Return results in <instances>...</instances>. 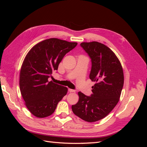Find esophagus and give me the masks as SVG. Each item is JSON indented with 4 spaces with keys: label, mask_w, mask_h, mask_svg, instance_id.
I'll use <instances>...</instances> for the list:
<instances>
[{
    "label": "esophagus",
    "mask_w": 147,
    "mask_h": 147,
    "mask_svg": "<svg viewBox=\"0 0 147 147\" xmlns=\"http://www.w3.org/2000/svg\"><path fill=\"white\" fill-rule=\"evenodd\" d=\"M69 91L70 92H75V90H72V89H69Z\"/></svg>",
    "instance_id": "esophagus-1"
}]
</instances>
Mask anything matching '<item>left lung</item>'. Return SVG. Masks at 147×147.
<instances>
[{"label": "left lung", "mask_w": 147, "mask_h": 147, "mask_svg": "<svg viewBox=\"0 0 147 147\" xmlns=\"http://www.w3.org/2000/svg\"><path fill=\"white\" fill-rule=\"evenodd\" d=\"M80 46L91 60L90 78L96 83L90 96L78 92V102L72 110L84 121L95 122L105 117L118 104L124 84L123 70L117 56L104 44L83 42Z\"/></svg>", "instance_id": "8db88e82"}]
</instances>
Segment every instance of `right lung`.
<instances>
[{
    "label": "right lung",
    "mask_w": 147,
    "mask_h": 147,
    "mask_svg": "<svg viewBox=\"0 0 147 147\" xmlns=\"http://www.w3.org/2000/svg\"><path fill=\"white\" fill-rule=\"evenodd\" d=\"M77 45L56 38L33 47L25 57L20 75V88L25 104L35 117L50 116L67 92V88L49 82L64 56Z\"/></svg>",
    "instance_id": "1"
}]
</instances>
